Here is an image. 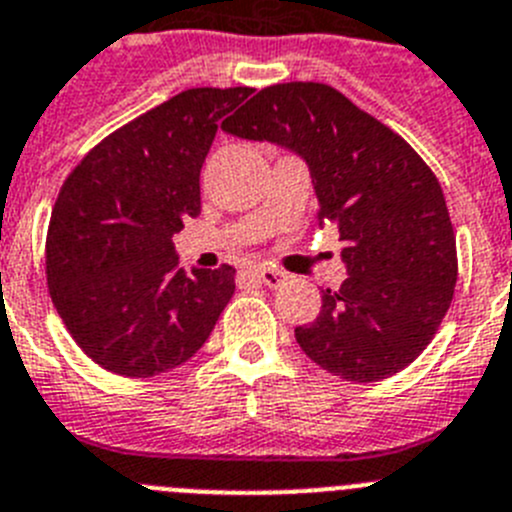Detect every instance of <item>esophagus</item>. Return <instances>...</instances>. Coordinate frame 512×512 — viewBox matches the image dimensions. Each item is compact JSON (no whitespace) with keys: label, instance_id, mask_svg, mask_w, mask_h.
I'll use <instances>...</instances> for the list:
<instances>
[{"label":"esophagus","instance_id":"obj_1","mask_svg":"<svg viewBox=\"0 0 512 512\" xmlns=\"http://www.w3.org/2000/svg\"><path fill=\"white\" fill-rule=\"evenodd\" d=\"M252 278H255L257 283L267 285V288H278V285L285 283V278H288V275L273 265H262V267H257V270H252Z\"/></svg>","mask_w":512,"mask_h":512}]
</instances>
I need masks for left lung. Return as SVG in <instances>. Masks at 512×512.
I'll return each mask as SVG.
<instances>
[{
	"mask_svg": "<svg viewBox=\"0 0 512 512\" xmlns=\"http://www.w3.org/2000/svg\"><path fill=\"white\" fill-rule=\"evenodd\" d=\"M296 153L311 173L319 227L336 224L347 280L321 290L296 329L331 375L375 382L434 339L457 285V245L439 181L403 137L326 84L267 86L222 124Z\"/></svg>",
	"mask_w": 512,
	"mask_h": 512,
	"instance_id": "8db88e82",
	"label": "left lung"
}]
</instances>
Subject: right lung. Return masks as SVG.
I'll list each match as a JSON object with an SVG mask.
<instances>
[{
    "instance_id": "obj_1",
    "label": "right lung",
    "mask_w": 512,
    "mask_h": 512,
    "mask_svg": "<svg viewBox=\"0 0 512 512\" xmlns=\"http://www.w3.org/2000/svg\"><path fill=\"white\" fill-rule=\"evenodd\" d=\"M250 94V86L181 91L99 142L63 183L45 247L50 298L104 370H176L204 347L232 298V267L186 275L173 234L201 214V165L221 119Z\"/></svg>"
}]
</instances>
